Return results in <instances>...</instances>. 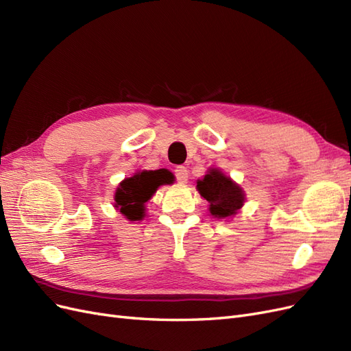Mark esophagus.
Segmentation results:
<instances>
[{
	"mask_svg": "<svg viewBox=\"0 0 351 351\" xmlns=\"http://www.w3.org/2000/svg\"><path fill=\"white\" fill-rule=\"evenodd\" d=\"M175 176L178 182H186L188 181V170L185 166H178L175 169Z\"/></svg>",
	"mask_w": 351,
	"mask_h": 351,
	"instance_id": "34e87169",
	"label": "esophagus"
}]
</instances>
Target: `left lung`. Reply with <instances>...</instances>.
<instances>
[{
  "mask_svg": "<svg viewBox=\"0 0 351 351\" xmlns=\"http://www.w3.org/2000/svg\"><path fill=\"white\" fill-rule=\"evenodd\" d=\"M197 189L210 203V213L219 219L234 216L244 204L243 189L216 169L197 182Z\"/></svg>",
  "mask_w": 351,
  "mask_h": 351,
  "instance_id": "8db88e82",
  "label": "left lung"
}]
</instances>
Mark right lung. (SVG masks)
Masks as SVG:
<instances>
[{
    "label": "right lung",
    "instance_id": "1",
    "mask_svg": "<svg viewBox=\"0 0 351 351\" xmlns=\"http://www.w3.org/2000/svg\"><path fill=\"white\" fill-rule=\"evenodd\" d=\"M170 173L165 169L144 170L132 178H126L119 185L114 195V207L120 210L129 220H139L144 217V204L157 191V188L170 182Z\"/></svg>",
    "mask_w": 351,
    "mask_h": 351
}]
</instances>
